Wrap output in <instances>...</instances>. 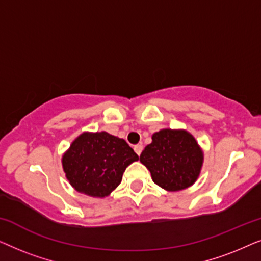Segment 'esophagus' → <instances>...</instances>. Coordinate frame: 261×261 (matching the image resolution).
<instances>
[{
  "mask_svg": "<svg viewBox=\"0 0 261 261\" xmlns=\"http://www.w3.org/2000/svg\"><path fill=\"white\" fill-rule=\"evenodd\" d=\"M142 145H135L134 146V151H135V153H137L138 155H140L141 154V152H142Z\"/></svg>",
  "mask_w": 261,
  "mask_h": 261,
  "instance_id": "1",
  "label": "esophagus"
}]
</instances>
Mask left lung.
I'll list each match as a JSON object with an SVG mask.
<instances>
[{
    "mask_svg": "<svg viewBox=\"0 0 261 261\" xmlns=\"http://www.w3.org/2000/svg\"><path fill=\"white\" fill-rule=\"evenodd\" d=\"M140 162L149 170L152 179L169 191L190 187L197 179L203 153L195 138L185 130L163 129L153 134Z\"/></svg>",
    "mask_w": 261,
    "mask_h": 261,
    "instance_id": "obj_1",
    "label": "left lung"
}]
</instances>
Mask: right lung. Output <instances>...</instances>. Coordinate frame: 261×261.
<instances>
[{
    "label": "right lung",
    "mask_w": 261,
    "mask_h": 261,
    "mask_svg": "<svg viewBox=\"0 0 261 261\" xmlns=\"http://www.w3.org/2000/svg\"><path fill=\"white\" fill-rule=\"evenodd\" d=\"M139 156L123 139L106 132L83 133L63 156V167L77 191L106 197L121 183L126 167Z\"/></svg>",
    "instance_id": "right-lung-1"
}]
</instances>
